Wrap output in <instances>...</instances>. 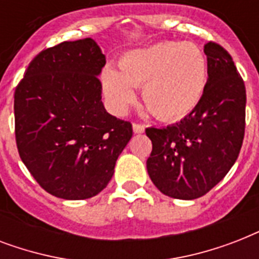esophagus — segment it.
Returning a JSON list of instances; mask_svg holds the SVG:
<instances>
[{"label":"esophagus","mask_w":259,"mask_h":259,"mask_svg":"<svg viewBox=\"0 0 259 259\" xmlns=\"http://www.w3.org/2000/svg\"><path fill=\"white\" fill-rule=\"evenodd\" d=\"M133 132L136 134H141L145 132V126L141 125V123H133Z\"/></svg>","instance_id":"esophagus-1"}]
</instances>
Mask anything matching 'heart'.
<instances>
[{
	"mask_svg": "<svg viewBox=\"0 0 259 259\" xmlns=\"http://www.w3.org/2000/svg\"><path fill=\"white\" fill-rule=\"evenodd\" d=\"M207 79V59L196 44L166 41L127 51L118 70L110 66L103 70L102 86L117 111L134 101V87L141 86L148 109L160 119L175 121L196 109Z\"/></svg>",
	"mask_w": 259,
	"mask_h": 259,
	"instance_id": "1",
	"label": "heart"
}]
</instances>
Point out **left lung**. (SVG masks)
<instances>
[{"mask_svg":"<svg viewBox=\"0 0 259 259\" xmlns=\"http://www.w3.org/2000/svg\"><path fill=\"white\" fill-rule=\"evenodd\" d=\"M208 79L200 103L184 119L148 127L150 180L164 195L192 200L212 189L237 161L245 137L246 89L233 58L217 42L204 46Z\"/></svg>","mask_w":259,"mask_h":259,"instance_id":"obj_1","label":"left lung"}]
</instances>
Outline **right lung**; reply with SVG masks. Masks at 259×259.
<instances>
[{
    "mask_svg": "<svg viewBox=\"0 0 259 259\" xmlns=\"http://www.w3.org/2000/svg\"><path fill=\"white\" fill-rule=\"evenodd\" d=\"M105 55L93 38L64 41L29 63L14 93L16 142L41 188L66 200L89 199L114 175L132 123L106 111L98 79Z\"/></svg>",
    "mask_w": 259,
    "mask_h": 259,
    "instance_id": "obj_1",
    "label": "right lung"
}]
</instances>
